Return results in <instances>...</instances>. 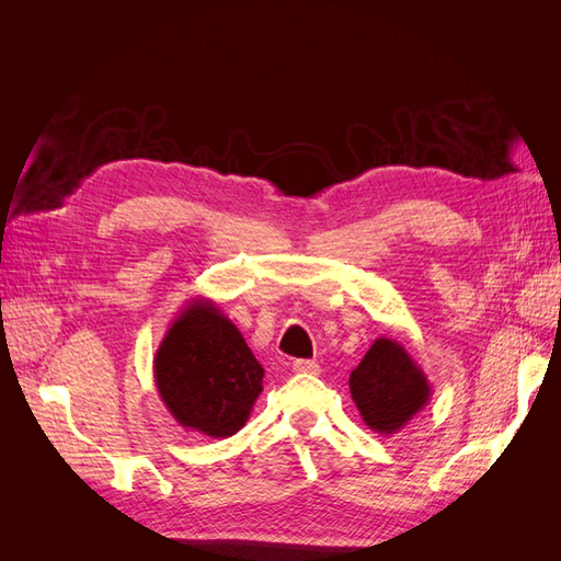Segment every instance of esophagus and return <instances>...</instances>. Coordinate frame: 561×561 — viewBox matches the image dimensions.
Here are the masks:
<instances>
[{"label":"esophagus","instance_id":"esophagus-1","mask_svg":"<svg viewBox=\"0 0 561 561\" xmlns=\"http://www.w3.org/2000/svg\"><path fill=\"white\" fill-rule=\"evenodd\" d=\"M293 369L295 371H304V375H318V371H320L316 360H295Z\"/></svg>","mask_w":561,"mask_h":561}]
</instances>
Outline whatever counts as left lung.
Returning a JSON list of instances; mask_svg holds the SVG:
<instances>
[{
  "label": "left lung",
  "instance_id": "8db88e82",
  "mask_svg": "<svg viewBox=\"0 0 561 561\" xmlns=\"http://www.w3.org/2000/svg\"><path fill=\"white\" fill-rule=\"evenodd\" d=\"M351 398L365 426L381 435L404 428L431 402L423 369L396 339L379 336L351 371Z\"/></svg>",
  "mask_w": 561,
  "mask_h": 561
}]
</instances>
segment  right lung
<instances>
[{"instance_id":"obj_1","label":"right lung","mask_w":561,"mask_h":561,"mask_svg":"<svg viewBox=\"0 0 561 561\" xmlns=\"http://www.w3.org/2000/svg\"><path fill=\"white\" fill-rule=\"evenodd\" d=\"M262 379L264 367L213 299L186 301L154 355L165 410L182 428L208 437H231L245 426Z\"/></svg>"}]
</instances>
